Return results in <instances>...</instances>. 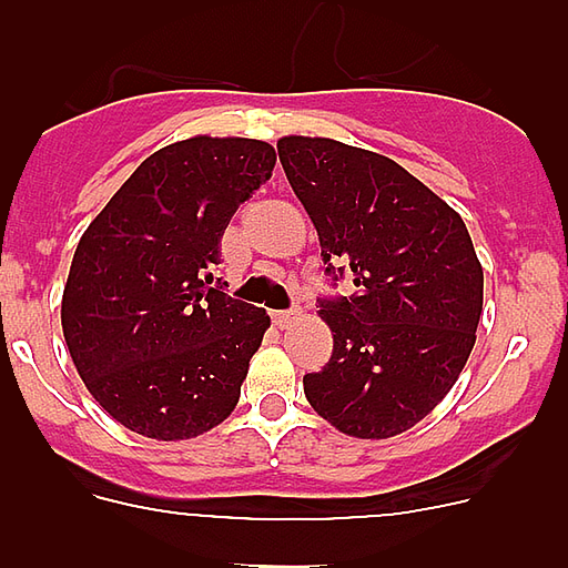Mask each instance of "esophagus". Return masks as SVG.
Segmentation results:
<instances>
[{
	"label": "esophagus",
	"instance_id": "1",
	"mask_svg": "<svg viewBox=\"0 0 568 568\" xmlns=\"http://www.w3.org/2000/svg\"><path fill=\"white\" fill-rule=\"evenodd\" d=\"M301 318V310H275L273 313V321H275V327H293L295 321Z\"/></svg>",
	"mask_w": 568,
	"mask_h": 568
}]
</instances>
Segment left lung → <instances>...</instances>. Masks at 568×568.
Listing matches in <instances>:
<instances>
[{
	"label": "left lung",
	"mask_w": 568,
	"mask_h": 568,
	"mask_svg": "<svg viewBox=\"0 0 568 568\" xmlns=\"http://www.w3.org/2000/svg\"><path fill=\"white\" fill-rule=\"evenodd\" d=\"M278 159L318 230L327 273L353 295L321 298L333 355L304 395L344 435L393 438L458 381L484 310L464 219L386 155L335 139L284 135Z\"/></svg>",
	"instance_id": "obj_1"
}]
</instances>
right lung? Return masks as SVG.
<instances>
[{"instance_id":"add662e5","label":"right lung","mask_w":568,"mask_h":568,"mask_svg":"<svg viewBox=\"0 0 568 568\" xmlns=\"http://www.w3.org/2000/svg\"><path fill=\"white\" fill-rule=\"evenodd\" d=\"M275 168L258 139L148 155L79 241L62 333L88 393L144 438L187 440L239 404L270 315L213 284L230 219Z\"/></svg>"}]
</instances>
